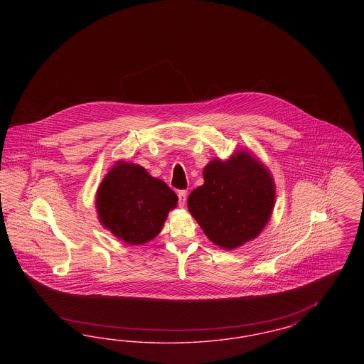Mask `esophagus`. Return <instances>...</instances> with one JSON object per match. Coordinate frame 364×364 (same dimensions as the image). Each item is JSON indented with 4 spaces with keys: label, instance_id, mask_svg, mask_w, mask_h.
Returning a JSON list of instances; mask_svg holds the SVG:
<instances>
[{
    "label": "esophagus",
    "instance_id": "esophagus-1",
    "mask_svg": "<svg viewBox=\"0 0 364 364\" xmlns=\"http://www.w3.org/2000/svg\"><path fill=\"white\" fill-rule=\"evenodd\" d=\"M177 196H178V206H184L186 202H187V191L181 190L177 192Z\"/></svg>",
    "mask_w": 364,
    "mask_h": 364
}]
</instances>
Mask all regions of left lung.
<instances>
[{
  "instance_id": "1",
  "label": "left lung",
  "mask_w": 364,
  "mask_h": 364,
  "mask_svg": "<svg viewBox=\"0 0 364 364\" xmlns=\"http://www.w3.org/2000/svg\"><path fill=\"white\" fill-rule=\"evenodd\" d=\"M205 184L192 191L188 210L208 239L233 250L255 239L274 206V183L252 156L237 153L203 169Z\"/></svg>"
}]
</instances>
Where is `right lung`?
<instances>
[{
  "label": "right lung",
  "mask_w": 364,
  "mask_h": 364,
  "mask_svg": "<svg viewBox=\"0 0 364 364\" xmlns=\"http://www.w3.org/2000/svg\"><path fill=\"white\" fill-rule=\"evenodd\" d=\"M177 195L139 165L117 162L97 192L100 220L128 244H143L161 232Z\"/></svg>",
  "instance_id": "obj_1"
}]
</instances>
